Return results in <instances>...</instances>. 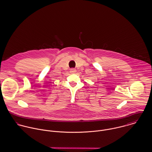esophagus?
I'll use <instances>...</instances> for the list:
<instances>
[{
	"mask_svg": "<svg viewBox=\"0 0 152 152\" xmlns=\"http://www.w3.org/2000/svg\"><path fill=\"white\" fill-rule=\"evenodd\" d=\"M71 73H72V74H74L75 72H76V69H74V68H71V69H70V71H69Z\"/></svg>",
	"mask_w": 152,
	"mask_h": 152,
	"instance_id": "obj_1",
	"label": "esophagus"
}]
</instances>
